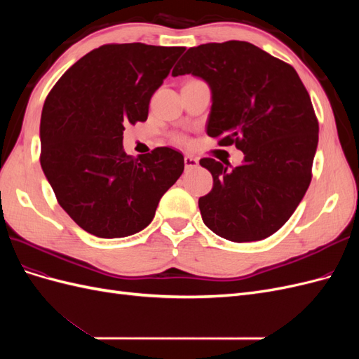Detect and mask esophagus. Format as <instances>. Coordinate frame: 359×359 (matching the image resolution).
Instances as JSON below:
<instances>
[{"instance_id":"obj_1","label":"esophagus","mask_w":359,"mask_h":359,"mask_svg":"<svg viewBox=\"0 0 359 359\" xmlns=\"http://www.w3.org/2000/svg\"><path fill=\"white\" fill-rule=\"evenodd\" d=\"M184 166H186V169H194L199 166V160L196 157L193 156H186L184 157Z\"/></svg>"}]
</instances>
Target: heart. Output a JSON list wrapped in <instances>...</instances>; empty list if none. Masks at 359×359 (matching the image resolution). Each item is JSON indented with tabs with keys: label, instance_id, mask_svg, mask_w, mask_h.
I'll list each match as a JSON object with an SVG mask.
<instances>
[{
	"label": "heart",
	"instance_id": "obj_1",
	"mask_svg": "<svg viewBox=\"0 0 359 359\" xmlns=\"http://www.w3.org/2000/svg\"><path fill=\"white\" fill-rule=\"evenodd\" d=\"M180 140H181V142H184V139H182V137H180Z\"/></svg>",
	"mask_w": 359,
	"mask_h": 359
}]
</instances>
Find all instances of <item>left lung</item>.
<instances>
[{"label": "left lung", "instance_id": "obj_1", "mask_svg": "<svg viewBox=\"0 0 359 359\" xmlns=\"http://www.w3.org/2000/svg\"><path fill=\"white\" fill-rule=\"evenodd\" d=\"M173 76L208 83L206 133L244 153L240 166L202 158L212 190L199 199L206 227L233 243L260 241L297 210L311 181L319 124L306 86L292 66L248 41L190 48Z\"/></svg>", "mask_w": 359, "mask_h": 359}]
</instances>
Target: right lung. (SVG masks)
Returning a JSON list of instances; mask_svg holds the SVG:
<instances>
[{"label": "right lung", "mask_w": 359, "mask_h": 359, "mask_svg": "<svg viewBox=\"0 0 359 359\" xmlns=\"http://www.w3.org/2000/svg\"><path fill=\"white\" fill-rule=\"evenodd\" d=\"M186 48L104 45L61 76L41 111L40 163L58 203L83 231L123 238L153 222L184 170L180 151L133 158L126 124L147 121L149 100Z\"/></svg>", "instance_id": "1"}]
</instances>
